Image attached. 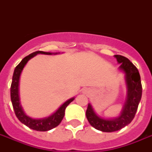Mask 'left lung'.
Instances as JSON below:
<instances>
[{
    "label": "left lung",
    "instance_id": "8db88e82",
    "mask_svg": "<svg viewBox=\"0 0 152 152\" xmlns=\"http://www.w3.org/2000/svg\"><path fill=\"white\" fill-rule=\"evenodd\" d=\"M114 57L120 64L119 70L125 74V82L126 86V96L122 112L117 118H102L94 111L90 103L88 104L86 110V117L89 124L102 132L117 131L130 124L134 118L142 97V85L138 69L124 56L115 55Z\"/></svg>",
    "mask_w": 152,
    "mask_h": 152
}]
</instances>
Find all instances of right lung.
Here are the masks:
<instances>
[{
	"label": "right lung",
	"mask_w": 152,
	"mask_h": 152,
	"mask_svg": "<svg viewBox=\"0 0 152 152\" xmlns=\"http://www.w3.org/2000/svg\"><path fill=\"white\" fill-rule=\"evenodd\" d=\"M38 54H43V55H56V53H51V52H45V51H41L38 50L35 52H33L30 55L25 57L22 61L14 69L13 75V80H12V84H11V88H10V96H11V102L13 104V110L15 112L17 118H18L20 122L26 125L30 129L38 131H48L53 128L59 126V123L64 118L65 113V110L68 104L74 100V97L68 99L67 101L61 104V106L57 110L51 115L42 118H33L31 117L28 116L25 111L22 109V104L20 102V96H19V80H20V76L22 74V72L23 68L27 64V62L30 60L34 56H35Z\"/></svg>",
	"instance_id": "add662e5"
}]
</instances>
